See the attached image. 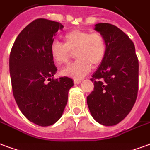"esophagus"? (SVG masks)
<instances>
[{"mask_svg":"<svg viewBox=\"0 0 150 150\" xmlns=\"http://www.w3.org/2000/svg\"><path fill=\"white\" fill-rule=\"evenodd\" d=\"M74 82L75 84H80L81 82V80H79V79H74Z\"/></svg>","mask_w":150,"mask_h":150,"instance_id":"34e87169","label":"esophagus"}]
</instances>
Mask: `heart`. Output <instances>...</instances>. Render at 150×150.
Segmentation results:
<instances>
[{"label": "heart", "mask_w": 150, "mask_h": 150, "mask_svg": "<svg viewBox=\"0 0 150 150\" xmlns=\"http://www.w3.org/2000/svg\"><path fill=\"white\" fill-rule=\"evenodd\" d=\"M65 43L54 41L50 45V55L58 66L67 65L75 52L77 58L64 69L62 74L75 79H81L88 74L93 66L103 62L107 53V42L103 34L74 29L64 35Z\"/></svg>", "instance_id": "1"}]
</instances>
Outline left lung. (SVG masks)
<instances>
[{
    "mask_svg": "<svg viewBox=\"0 0 150 150\" xmlns=\"http://www.w3.org/2000/svg\"><path fill=\"white\" fill-rule=\"evenodd\" d=\"M96 31L107 42L103 61L92 76L94 90L87 97L92 117L104 126H114L130 113L138 91V59L135 47L116 26L101 23Z\"/></svg>",
    "mask_w": 150,
    "mask_h": 150,
    "instance_id": "left-lung-1",
    "label": "left lung"
}]
</instances>
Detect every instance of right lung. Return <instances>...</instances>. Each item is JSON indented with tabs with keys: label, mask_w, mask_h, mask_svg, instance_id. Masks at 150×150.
Here are the masks:
<instances>
[{
	"label": "right lung",
	"mask_w": 150,
	"mask_h": 150,
	"mask_svg": "<svg viewBox=\"0 0 150 150\" xmlns=\"http://www.w3.org/2000/svg\"><path fill=\"white\" fill-rule=\"evenodd\" d=\"M63 26L56 21L37 19L16 39L9 57L12 93L27 119L41 127L50 126L62 115L73 80L54 79L57 72L50 45Z\"/></svg>",
	"instance_id": "right-lung-1"
}]
</instances>
